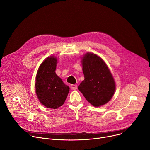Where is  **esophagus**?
Returning a JSON list of instances; mask_svg holds the SVG:
<instances>
[{
	"label": "esophagus",
	"mask_w": 150,
	"mask_h": 150,
	"mask_svg": "<svg viewBox=\"0 0 150 150\" xmlns=\"http://www.w3.org/2000/svg\"><path fill=\"white\" fill-rule=\"evenodd\" d=\"M71 88L72 90H74V91H76V90L77 89V86L75 85V84H72L71 86Z\"/></svg>",
	"instance_id": "1"
}]
</instances>
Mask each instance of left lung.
<instances>
[{"label": "left lung", "instance_id": "obj_1", "mask_svg": "<svg viewBox=\"0 0 150 150\" xmlns=\"http://www.w3.org/2000/svg\"><path fill=\"white\" fill-rule=\"evenodd\" d=\"M84 79L78 88L86 100L95 107L107 104L115 92V83L103 59L93 53L87 52L82 58Z\"/></svg>", "mask_w": 150, "mask_h": 150}]
</instances>
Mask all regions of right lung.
Masks as SVG:
<instances>
[{"mask_svg": "<svg viewBox=\"0 0 150 150\" xmlns=\"http://www.w3.org/2000/svg\"><path fill=\"white\" fill-rule=\"evenodd\" d=\"M57 59L55 57H47L40 66L36 75L35 92L44 106L57 109L62 106L69 92V87L55 73Z\"/></svg>", "mask_w": 150, "mask_h": 150, "instance_id": "add662e5", "label": "right lung"}]
</instances>
